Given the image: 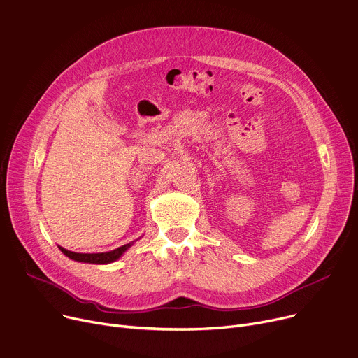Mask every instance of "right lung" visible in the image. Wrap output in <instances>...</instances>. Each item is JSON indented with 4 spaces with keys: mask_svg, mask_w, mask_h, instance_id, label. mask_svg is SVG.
Here are the masks:
<instances>
[{
    "mask_svg": "<svg viewBox=\"0 0 358 358\" xmlns=\"http://www.w3.org/2000/svg\"><path fill=\"white\" fill-rule=\"evenodd\" d=\"M133 243L121 245L113 251H107V252H92V254H84V252H74V251H69L62 247H58L64 254H66L69 258L74 259V262H80V263H90V264H110L115 259H118L129 247H131Z\"/></svg>",
    "mask_w": 358,
    "mask_h": 358,
    "instance_id": "add662e5",
    "label": "right lung"
}]
</instances>
